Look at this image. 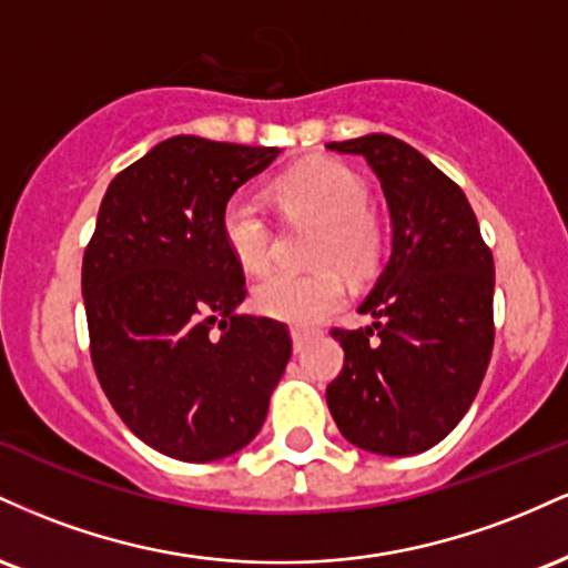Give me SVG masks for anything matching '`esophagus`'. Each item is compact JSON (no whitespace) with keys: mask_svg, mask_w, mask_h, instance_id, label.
<instances>
[{"mask_svg":"<svg viewBox=\"0 0 568 568\" xmlns=\"http://www.w3.org/2000/svg\"><path fill=\"white\" fill-rule=\"evenodd\" d=\"M291 338H293V352H302V349L306 347V344H310L312 334H306V331L293 328V331H291Z\"/></svg>","mask_w":568,"mask_h":568,"instance_id":"1","label":"esophagus"}]
</instances>
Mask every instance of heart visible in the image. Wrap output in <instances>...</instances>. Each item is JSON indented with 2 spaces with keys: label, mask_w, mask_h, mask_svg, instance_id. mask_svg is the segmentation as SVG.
<instances>
[{
  "label": "heart",
  "mask_w": 568,
  "mask_h": 568,
  "mask_svg": "<svg viewBox=\"0 0 568 568\" xmlns=\"http://www.w3.org/2000/svg\"><path fill=\"white\" fill-rule=\"evenodd\" d=\"M275 197L291 219L321 224L312 264L321 270L272 272L251 291L258 315L291 325H317L342 306L344 285L336 266L352 277L366 275L382 253V224L368 207V184L344 162L310 160L275 184ZM221 237L240 270L258 275L270 266L272 230L262 205L234 194L221 211Z\"/></svg>",
  "instance_id": "1"
}]
</instances>
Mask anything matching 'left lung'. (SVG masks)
I'll use <instances>...</instances> for the list:
<instances>
[{"instance_id": "1", "label": "left lung", "mask_w": 568, "mask_h": 568, "mask_svg": "<svg viewBox=\"0 0 568 568\" xmlns=\"http://www.w3.org/2000/svg\"><path fill=\"white\" fill-rule=\"evenodd\" d=\"M325 146L368 162L393 226L387 264L357 306L374 323L331 331L344 368L325 400L352 446L422 454L459 425L491 361V251L465 192L406 141L368 133Z\"/></svg>"}]
</instances>
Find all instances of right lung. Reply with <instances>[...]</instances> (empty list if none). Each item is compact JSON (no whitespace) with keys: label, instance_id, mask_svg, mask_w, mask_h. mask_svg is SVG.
I'll return each instance as SVG.
<instances>
[{"label":"right lung","instance_id":"right-lung-1","mask_svg":"<svg viewBox=\"0 0 568 568\" xmlns=\"http://www.w3.org/2000/svg\"><path fill=\"white\" fill-rule=\"evenodd\" d=\"M275 146L173 135L109 184L82 258L90 355L120 419L181 462L237 454L291 357L283 323L237 312L221 211Z\"/></svg>","mask_w":568,"mask_h":568}]
</instances>
